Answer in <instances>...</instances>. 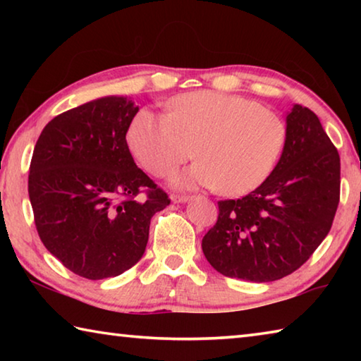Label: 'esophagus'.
Segmentation results:
<instances>
[{"label":"esophagus","mask_w":361,"mask_h":361,"mask_svg":"<svg viewBox=\"0 0 361 361\" xmlns=\"http://www.w3.org/2000/svg\"><path fill=\"white\" fill-rule=\"evenodd\" d=\"M170 199H172L173 204H185L189 200L188 195H183V194H172L170 195Z\"/></svg>","instance_id":"esophagus-1"}]
</instances>
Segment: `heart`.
Instances as JSON below:
<instances>
[{
    "instance_id": "b5f03b06",
    "label": "heart",
    "mask_w": 361,
    "mask_h": 361,
    "mask_svg": "<svg viewBox=\"0 0 361 361\" xmlns=\"http://www.w3.org/2000/svg\"><path fill=\"white\" fill-rule=\"evenodd\" d=\"M127 142L138 162L156 176L199 156L191 169L173 176L176 186L223 188L231 195H243L274 172L286 143V126L258 102L204 90L175 97L169 114L142 109Z\"/></svg>"
}]
</instances>
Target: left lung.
Returning <instances> with one entry per match:
<instances>
[{"instance_id":"1","label":"left lung","mask_w":361,"mask_h":361,"mask_svg":"<svg viewBox=\"0 0 361 361\" xmlns=\"http://www.w3.org/2000/svg\"><path fill=\"white\" fill-rule=\"evenodd\" d=\"M341 159L314 111L293 105L286 143L271 176L245 197L219 200L202 239L219 274L274 282L301 267L328 235L339 204Z\"/></svg>"}]
</instances>
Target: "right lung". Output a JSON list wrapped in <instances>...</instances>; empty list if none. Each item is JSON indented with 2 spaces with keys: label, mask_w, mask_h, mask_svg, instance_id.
Segmentation results:
<instances>
[{
  "label": "right lung",
  "mask_w": 361,
  "mask_h": 361,
  "mask_svg": "<svg viewBox=\"0 0 361 361\" xmlns=\"http://www.w3.org/2000/svg\"><path fill=\"white\" fill-rule=\"evenodd\" d=\"M138 106L106 95L54 118L35 145L28 194L44 247L89 280L135 266L154 213L170 204L137 167L126 133ZM147 189L146 200L137 194Z\"/></svg>",
  "instance_id": "right-lung-1"
}]
</instances>
